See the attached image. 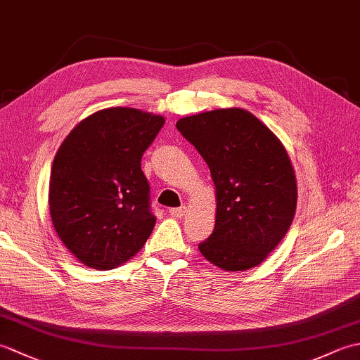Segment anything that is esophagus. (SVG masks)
<instances>
[{
    "mask_svg": "<svg viewBox=\"0 0 360 360\" xmlns=\"http://www.w3.org/2000/svg\"><path fill=\"white\" fill-rule=\"evenodd\" d=\"M186 212H187V207L186 205H181V207H174V209H170L168 210V213H170L172 217H174V218H181V217H184L186 215Z\"/></svg>",
    "mask_w": 360,
    "mask_h": 360,
    "instance_id": "1",
    "label": "esophagus"
}]
</instances>
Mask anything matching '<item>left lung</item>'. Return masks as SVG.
Segmentation results:
<instances>
[{
	"mask_svg": "<svg viewBox=\"0 0 360 360\" xmlns=\"http://www.w3.org/2000/svg\"><path fill=\"white\" fill-rule=\"evenodd\" d=\"M210 168L217 219L201 254L224 271L258 266L292 223L297 184L281 142L254 114L215 110L176 122Z\"/></svg>",
	"mask_w": 360,
	"mask_h": 360,
	"instance_id": "8db88e82",
	"label": "left lung"
}]
</instances>
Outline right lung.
<instances>
[{"label":"right lung","instance_id":"add662e5","mask_svg":"<svg viewBox=\"0 0 360 360\" xmlns=\"http://www.w3.org/2000/svg\"><path fill=\"white\" fill-rule=\"evenodd\" d=\"M165 120L134 108L91 114L68 134L53 159L49 210L75 258L108 271L128 262L155 227L145 150Z\"/></svg>","mask_w":360,"mask_h":360}]
</instances>
